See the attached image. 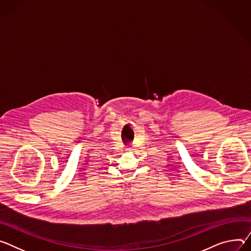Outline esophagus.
I'll list each match as a JSON object with an SVG mask.
<instances>
[{
    "label": "esophagus",
    "mask_w": 251,
    "mask_h": 251,
    "mask_svg": "<svg viewBox=\"0 0 251 251\" xmlns=\"http://www.w3.org/2000/svg\"><path fill=\"white\" fill-rule=\"evenodd\" d=\"M126 151H134V149L133 148H127Z\"/></svg>",
    "instance_id": "esophagus-1"
}]
</instances>
